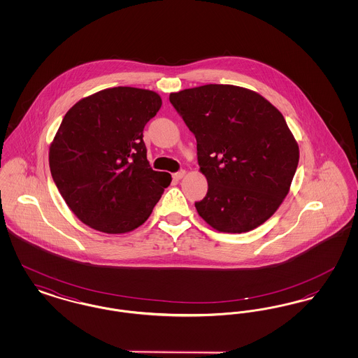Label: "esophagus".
<instances>
[{
	"instance_id": "1",
	"label": "esophagus",
	"mask_w": 358,
	"mask_h": 358,
	"mask_svg": "<svg viewBox=\"0 0 358 358\" xmlns=\"http://www.w3.org/2000/svg\"><path fill=\"white\" fill-rule=\"evenodd\" d=\"M184 176H185V171H182V169H181V171H178L177 173H174V174H173V178L178 181V180H181Z\"/></svg>"
}]
</instances>
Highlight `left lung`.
<instances>
[{
  "mask_svg": "<svg viewBox=\"0 0 358 358\" xmlns=\"http://www.w3.org/2000/svg\"><path fill=\"white\" fill-rule=\"evenodd\" d=\"M173 107L197 141L208 192L194 203L220 232H248L268 220L289 193L299 161L283 115L262 95L229 85L173 92Z\"/></svg>",
  "mask_w": 358,
  "mask_h": 358,
  "instance_id": "1",
  "label": "left lung"
}]
</instances>
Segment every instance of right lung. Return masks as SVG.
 <instances>
[{
  "label": "right lung",
  "mask_w": 358,
  "mask_h": 358,
  "mask_svg": "<svg viewBox=\"0 0 358 358\" xmlns=\"http://www.w3.org/2000/svg\"><path fill=\"white\" fill-rule=\"evenodd\" d=\"M162 101L134 87L99 91L72 106L53 138L50 168L79 220L104 234H124L149 219L171 176L148 161L145 124Z\"/></svg>",
  "instance_id": "right-lung-1"
}]
</instances>
